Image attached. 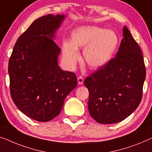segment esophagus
<instances>
[{
  "label": "esophagus",
  "instance_id": "34e87169",
  "mask_svg": "<svg viewBox=\"0 0 152 152\" xmlns=\"http://www.w3.org/2000/svg\"><path fill=\"white\" fill-rule=\"evenodd\" d=\"M84 82V78L83 76H78V85H83Z\"/></svg>",
  "mask_w": 152,
  "mask_h": 152
}]
</instances>
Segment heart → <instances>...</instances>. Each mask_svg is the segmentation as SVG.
I'll return each mask as SVG.
<instances>
[{"mask_svg":"<svg viewBox=\"0 0 152 152\" xmlns=\"http://www.w3.org/2000/svg\"><path fill=\"white\" fill-rule=\"evenodd\" d=\"M119 43L114 31L96 26H83L72 33V41H64L63 52L65 62L74 67L80 57L79 48H85L83 56L89 67L98 68L110 59Z\"/></svg>","mask_w":152,"mask_h":152,"instance_id":"heart-1","label":"heart"}]
</instances>
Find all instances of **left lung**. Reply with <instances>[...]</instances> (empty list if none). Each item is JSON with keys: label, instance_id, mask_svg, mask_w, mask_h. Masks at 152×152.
Returning a JSON list of instances; mask_svg holds the SVG:
<instances>
[{"label": "left lung", "instance_id": "8db88e82", "mask_svg": "<svg viewBox=\"0 0 152 152\" xmlns=\"http://www.w3.org/2000/svg\"><path fill=\"white\" fill-rule=\"evenodd\" d=\"M116 56L87 76L88 109L99 124L118 123L141 103L146 76L143 56L126 26Z\"/></svg>", "mask_w": 152, "mask_h": 152}]
</instances>
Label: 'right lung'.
Instances as JSON below:
<instances>
[{
  "mask_svg": "<svg viewBox=\"0 0 152 152\" xmlns=\"http://www.w3.org/2000/svg\"><path fill=\"white\" fill-rule=\"evenodd\" d=\"M64 15H44L18 38L9 61L10 94L18 109L46 122L60 114L67 95L76 87L75 73L58 66L61 49L52 39Z\"/></svg>",
  "mask_w": 152,
  "mask_h": 152,
  "instance_id": "1",
  "label": "right lung"
}]
</instances>
